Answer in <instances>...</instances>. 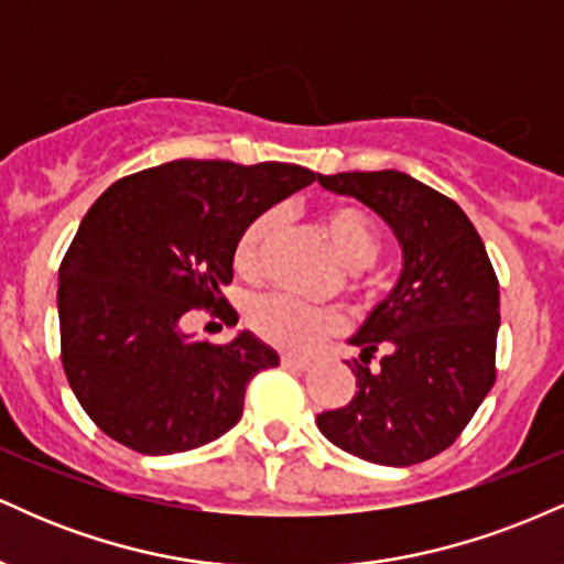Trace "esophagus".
Segmentation results:
<instances>
[{
	"label": "esophagus",
	"mask_w": 564,
	"mask_h": 564,
	"mask_svg": "<svg viewBox=\"0 0 564 564\" xmlns=\"http://www.w3.org/2000/svg\"><path fill=\"white\" fill-rule=\"evenodd\" d=\"M281 366L291 368V371H310V368H313L307 358H294V355H283Z\"/></svg>",
	"instance_id": "1"
}]
</instances>
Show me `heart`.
<instances>
[{"instance_id":"b5f03b06","label":"heart","mask_w":564,"mask_h":564,"mask_svg":"<svg viewBox=\"0 0 564 564\" xmlns=\"http://www.w3.org/2000/svg\"><path fill=\"white\" fill-rule=\"evenodd\" d=\"M278 225H281L278 212L268 209L251 217L238 232L236 246H232V264L243 278H257L262 273ZM318 228L332 243L334 254L347 268L360 270L377 257V230L364 212L355 209V206H326L318 215ZM246 321L264 341L281 349H291V352H307L318 341L345 328V315L339 310L310 307V304L283 294H264L251 300L246 307Z\"/></svg>"}]
</instances>
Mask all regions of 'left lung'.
Here are the masks:
<instances>
[{"instance_id":"left-lung-1","label":"left lung","mask_w":564,"mask_h":564,"mask_svg":"<svg viewBox=\"0 0 564 564\" xmlns=\"http://www.w3.org/2000/svg\"><path fill=\"white\" fill-rule=\"evenodd\" d=\"M318 183L390 225L403 270L349 339L360 349L347 364L358 392L315 424L336 448L371 464H422L462 435L496 381L494 264L462 206L411 174L339 172L318 174Z\"/></svg>"}]
</instances>
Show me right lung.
I'll list each match as a JSON object with an SVG mask.
<instances>
[{
  "instance_id": "1",
  "label": "right lung",
  "mask_w": 564,
  "mask_h": 564,
  "mask_svg": "<svg viewBox=\"0 0 564 564\" xmlns=\"http://www.w3.org/2000/svg\"><path fill=\"white\" fill-rule=\"evenodd\" d=\"M313 180L281 161L180 159L95 200L57 273V318L70 390L108 437L170 456L241 422L246 384L278 366V352L251 332L200 341L185 315L206 307L236 326L223 286L238 232Z\"/></svg>"
}]
</instances>
